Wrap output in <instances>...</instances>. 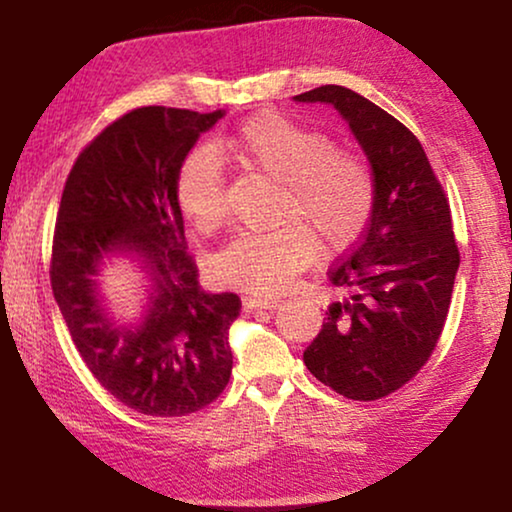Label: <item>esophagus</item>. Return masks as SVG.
<instances>
[{
	"mask_svg": "<svg viewBox=\"0 0 512 512\" xmlns=\"http://www.w3.org/2000/svg\"><path fill=\"white\" fill-rule=\"evenodd\" d=\"M242 305L247 307V310H277V307L282 305V300H279V298H261V296H244Z\"/></svg>",
	"mask_w": 512,
	"mask_h": 512,
	"instance_id": "1",
	"label": "esophagus"
}]
</instances>
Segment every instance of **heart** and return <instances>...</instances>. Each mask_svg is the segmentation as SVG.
I'll return each mask as SVG.
<instances>
[{
	"label": "heart",
	"mask_w": 512,
	"mask_h": 512,
	"mask_svg": "<svg viewBox=\"0 0 512 512\" xmlns=\"http://www.w3.org/2000/svg\"><path fill=\"white\" fill-rule=\"evenodd\" d=\"M216 152L282 184L279 221H296L268 233H240L216 254L214 277L233 289L258 296L282 293L312 261L313 234L321 249H345L373 216L375 177L366 160L338 151L324 132L279 111H263L219 139L214 151L198 149L179 165L174 184L179 209L202 233L214 230L226 214V177Z\"/></svg>",
	"instance_id": "1"
}]
</instances>
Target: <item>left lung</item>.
<instances>
[{
    "instance_id": "1",
    "label": "left lung",
    "mask_w": 512,
    "mask_h": 512,
    "mask_svg": "<svg viewBox=\"0 0 512 512\" xmlns=\"http://www.w3.org/2000/svg\"><path fill=\"white\" fill-rule=\"evenodd\" d=\"M293 100L338 109L375 177L366 235L328 272L345 298L328 307L303 361L338 394L375 401L412 380L443 333L459 270L450 205L419 139L377 104L342 86Z\"/></svg>"
}]
</instances>
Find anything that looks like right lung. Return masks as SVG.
<instances>
[{"mask_svg":"<svg viewBox=\"0 0 512 512\" xmlns=\"http://www.w3.org/2000/svg\"><path fill=\"white\" fill-rule=\"evenodd\" d=\"M226 111L142 107L104 128L69 172L53 237L51 286L81 359L128 408L184 417L226 389L235 293H205L186 254L177 172ZM114 257L143 270L147 303L118 322L99 277Z\"/></svg>","mask_w":512,"mask_h":512,"instance_id":"obj_1","label":"right lung"}]
</instances>
